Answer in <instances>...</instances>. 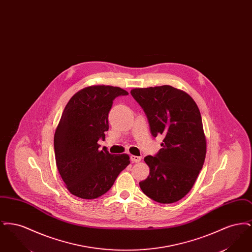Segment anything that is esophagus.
I'll return each mask as SVG.
<instances>
[{
	"instance_id": "34e87169",
	"label": "esophagus",
	"mask_w": 252,
	"mask_h": 252,
	"mask_svg": "<svg viewBox=\"0 0 252 252\" xmlns=\"http://www.w3.org/2000/svg\"><path fill=\"white\" fill-rule=\"evenodd\" d=\"M141 159H142V158L139 156H130V160H131L132 162L134 163H136V162H140L141 161Z\"/></svg>"
}]
</instances>
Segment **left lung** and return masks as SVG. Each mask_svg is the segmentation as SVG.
Segmentation results:
<instances>
[{
  "mask_svg": "<svg viewBox=\"0 0 252 252\" xmlns=\"http://www.w3.org/2000/svg\"><path fill=\"white\" fill-rule=\"evenodd\" d=\"M130 94L144 109L152 136L164 137L156 155L144 158L150 174L140 187L158 203L177 202L190 192L203 167L206 139L200 111L191 96L168 85L134 89Z\"/></svg>",
  "mask_w": 252,
  "mask_h": 252,
  "instance_id": "obj_1",
  "label": "left lung"
}]
</instances>
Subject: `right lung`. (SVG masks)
<instances>
[{"label":"right lung","instance_id":"right-lung-1","mask_svg":"<svg viewBox=\"0 0 252 252\" xmlns=\"http://www.w3.org/2000/svg\"><path fill=\"white\" fill-rule=\"evenodd\" d=\"M128 93L118 87L92 86L72 96L54 137L56 162L67 189L83 199L97 198L112 187L129 163L126 154L99 150L108 130L113 100Z\"/></svg>","mask_w":252,"mask_h":252}]
</instances>
